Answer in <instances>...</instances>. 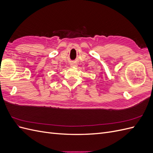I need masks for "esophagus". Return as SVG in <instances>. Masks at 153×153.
I'll return each instance as SVG.
<instances>
[{
    "label": "esophagus",
    "mask_w": 153,
    "mask_h": 153,
    "mask_svg": "<svg viewBox=\"0 0 153 153\" xmlns=\"http://www.w3.org/2000/svg\"><path fill=\"white\" fill-rule=\"evenodd\" d=\"M70 66L71 67H76L77 66V64L75 62H71L70 64Z\"/></svg>",
    "instance_id": "1"
}]
</instances>
